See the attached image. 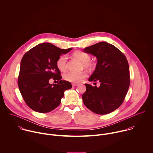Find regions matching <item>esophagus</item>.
I'll return each mask as SVG.
<instances>
[{
  "label": "esophagus",
  "instance_id": "34e87169",
  "mask_svg": "<svg viewBox=\"0 0 153 153\" xmlns=\"http://www.w3.org/2000/svg\"><path fill=\"white\" fill-rule=\"evenodd\" d=\"M78 85V83H72V86H76Z\"/></svg>",
  "mask_w": 153,
  "mask_h": 153
}]
</instances>
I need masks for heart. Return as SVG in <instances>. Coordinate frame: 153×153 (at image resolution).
<instances>
[{
    "label": "heart",
    "mask_w": 153,
    "mask_h": 153,
    "mask_svg": "<svg viewBox=\"0 0 153 153\" xmlns=\"http://www.w3.org/2000/svg\"><path fill=\"white\" fill-rule=\"evenodd\" d=\"M74 56L83 62V66L85 68H89L92 66V64L89 62L91 60L90 55L83 52V51L77 50L74 52ZM67 56L65 55L60 56L56 61V66L60 70H65L66 68ZM87 76V74L85 72L75 73L73 71H68L64 74V78L67 81L72 83H79L83 79Z\"/></svg>",
    "instance_id": "obj_1"
}]
</instances>
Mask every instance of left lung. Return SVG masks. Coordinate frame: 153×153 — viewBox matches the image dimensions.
<instances>
[{
	"mask_svg": "<svg viewBox=\"0 0 153 153\" xmlns=\"http://www.w3.org/2000/svg\"><path fill=\"white\" fill-rule=\"evenodd\" d=\"M83 52L97 59L95 70L88 80L100 83L99 87L85 84L86 90L82 97L83 103L95 114H109L121 105L130 86L127 58L119 49L106 42L87 47Z\"/></svg>",
	"mask_w": 153,
	"mask_h": 153,
	"instance_id": "left-lung-1",
	"label": "left lung"
}]
</instances>
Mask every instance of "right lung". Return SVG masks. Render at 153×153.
<instances>
[{"label": "right lung", "instance_id": "right-lung-1", "mask_svg": "<svg viewBox=\"0 0 153 153\" xmlns=\"http://www.w3.org/2000/svg\"><path fill=\"white\" fill-rule=\"evenodd\" d=\"M71 49H61L45 42L35 46L23 56L18 85L25 103L33 111L47 113L54 110L60 105L64 91L71 88L70 82L61 80L56 66L58 58ZM51 78L59 83L50 84Z\"/></svg>", "mask_w": 153, "mask_h": 153}]
</instances>
